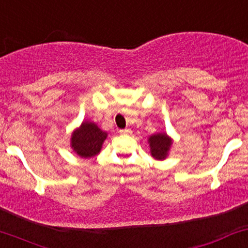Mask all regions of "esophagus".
Returning <instances> with one entry per match:
<instances>
[{
	"mask_svg": "<svg viewBox=\"0 0 248 248\" xmlns=\"http://www.w3.org/2000/svg\"><path fill=\"white\" fill-rule=\"evenodd\" d=\"M119 132H120V134H122V135H129V134H132V130H130L129 128L120 129Z\"/></svg>",
	"mask_w": 248,
	"mask_h": 248,
	"instance_id": "esophagus-1",
	"label": "esophagus"
}]
</instances>
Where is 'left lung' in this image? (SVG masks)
I'll use <instances>...</instances> for the list:
<instances>
[{"label": "left lung", "instance_id": "8db88e82", "mask_svg": "<svg viewBox=\"0 0 248 248\" xmlns=\"http://www.w3.org/2000/svg\"><path fill=\"white\" fill-rule=\"evenodd\" d=\"M151 146V153L153 157L157 160H164L167 156L172 141L166 134H155L152 135L148 140Z\"/></svg>", "mask_w": 248, "mask_h": 248}]
</instances>
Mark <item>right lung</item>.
I'll return each instance as SVG.
<instances>
[{
    "label": "right lung",
    "mask_w": 248,
    "mask_h": 248,
    "mask_svg": "<svg viewBox=\"0 0 248 248\" xmlns=\"http://www.w3.org/2000/svg\"><path fill=\"white\" fill-rule=\"evenodd\" d=\"M107 133L102 132L93 122H83L72 135V147L81 157L95 156L100 151Z\"/></svg>",
    "instance_id": "1"
}]
</instances>
